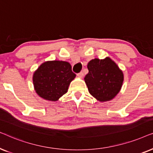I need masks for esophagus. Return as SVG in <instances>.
I'll return each mask as SVG.
<instances>
[{
    "label": "esophagus",
    "mask_w": 153,
    "mask_h": 153,
    "mask_svg": "<svg viewBox=\"0 0 153 153\" xmlns=\"http://www.w3.org/2000/svg\"><path fill=\"white\" fill-rule=\"evenodd\" d=\"M77 75H78V76L79 77V78H83V76H84V73H83L82 72H80L79 73H78V74H77Z\"/></svg>",
    "instance_id": "obj_1"
}]
</instances>
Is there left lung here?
I'll return each mask as SVG.
<instances>
[{
	"label": "left lung",
	"instance_id": "left-lung-1",
	"mask_svg": "<svg viewBox=\"0 0 153 153\" xmlns=\"http://www.w3.org/2000/svg\"><path fill=\"white\" fill-rule=\"evenodd\" d=\"M89 73L85 78L89 93L100 101L113 99L120 90L123 73L111 59H94L87 64Z\"/></svg>",
	"mask_w": 153,
	"mask_h": 153
}]
</instances>
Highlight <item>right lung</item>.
<instances>
[{
  "label": "right lung",
  "instance_id": "1",
  "mask_svg": "<svg viewBox=\"0 0 153 153\" xmlns=\"http://www.w3.org/2000/svg\"><path fill=\"white\" fill-rule=\"evenodd\" d=\"M75 78L68 62L52 61L40 65L33 77L36 91L46 100L57 101Z\"/></svg>",
  "mask_w": 153,
  "mask_h": 153
}]
</instances>
